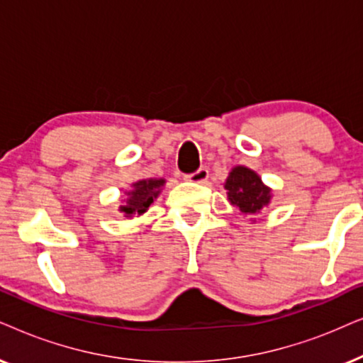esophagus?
I'll list each match as a JSON object with an SVG mask.
<instances>
[{
    "label": "esophagus",
    "mask_w": 363,
    "mask_h": 363,
    "mask_svg": "<svg viewBox=\"0 0 363 363\" xmlns=\"http://www.w3.org/2000/svg\"><path fill=\"white\" fill-rule=\"evenodd\" d=\"M187 181L191 182H196V184H206L207 179H209V171H207L206 167H201L199 171H196L194 174H189V176H186Z\"/></svg>",
    "instance_id": "1"
}]
</instances>
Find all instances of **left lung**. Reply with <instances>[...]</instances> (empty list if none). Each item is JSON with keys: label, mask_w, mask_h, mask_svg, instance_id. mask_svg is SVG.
<instances>
[{"label": "left lung", "mask_w": 363, "mask_h": 363, "mask_svg": "<svg viewBox=\"0 0 363 363\" xmlns=\"http://www.w3.org/2000/svg\"><path fill=\"white\" fill-rule=\"evenodd\" d=\"M227 191V201L232 207L239 209L240 214H259L264 207L270 206L272 189L265 186L262 177L252 169L245 166H235L230 169L224 182ZM255 222V219H252Z\"/></svg>", "instance_id": "1"}]
</instances>
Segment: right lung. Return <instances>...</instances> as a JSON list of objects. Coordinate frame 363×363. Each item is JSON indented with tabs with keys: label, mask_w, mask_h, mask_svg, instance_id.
<instances>
[{
	"label": "right lung",
	"mask_w": 363,
	"mask_h": 363,
	"mask_svg": "<svg viewBox=\"0 0 363 363\" xmlns=\"http://www.w3.org/2000/svg\"><path fill=\"white\" fill-rule=\"evenodd\" d=\"M164 184H166L164 177L139 179L133 182L131 187L124 191V199L121 201L119 211L123 212L124 217L143 216L161 194Z\"/></svg>",
	"instance_id": "add662e5"
}]
</instances>
